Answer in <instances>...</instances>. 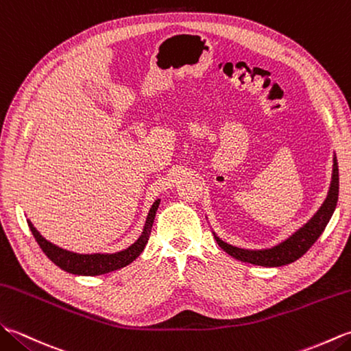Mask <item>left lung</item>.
I'll use <instances>...</instances> for the list:
<instances>
[{
	"mask_svg": "<svg viewBox=\"0 0 351 351\" xmlns=\"http://www.w3.org/2000/svg\"><path fill=\"white\" fill-rule=\"evenodd\" d=\"M338 192H339L338 162H337V156L333 153L332 180H330L328 195H326L323 204L318 207L317 212L311 216V219H308V222L303 223L300 228L291 232L290 236L285 237L284 240H281L279 243L274 246L261 247V249H247V247L231 245L228 241L222 240L212 230L213 236L217 241V245H219L228 255H231L232 258L240 260L243 263H251V264H255V266H263V267L287 266V264L299 260L300 256L315 243L317 239L322 236L326 225H328L330 221L335 208H337Z\"/></svg>",
	"mask_w": 351,
	"mask_h": 351,
	"instance_id": "left-lung-1",
	"label": "left lung"
}]
</instances>
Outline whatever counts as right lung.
Segmentation results:
<instances>
[{
	"instance_id": "add662e5",
	"label": "right lung",
	"mask_w": 351,
	"mask_h": 351,
	"mask_svg": "<svg viewBox=\"0 0 351 351\" xmlns=\"http://www.w3.org/2000/svg\"><path fill=\"white\" fill-rule=\"evenodd\" d=\"M160 204V199H156L150 210L149 215L145 217V223L141 236H139L134 243L128 246L126 249H121L119 252H95V254H80L73 251H67V249L60 247L57 245L51 243L49 240H46L40 232L36 230V227L31 223L29 219H27L28 227L33 232V236L38 246L42 247V251L46 254V256L53 263L57 264L60 269L64 271H69L72 275H81V276H97V275H105L110 274V271L119 270L121 267H126L134 260H136L139 254L144 251V247L149 241L152 227L154 222L156 212H158V207Z\"/></svg>"
}]
</instances>
